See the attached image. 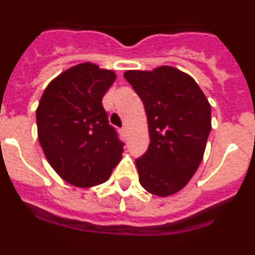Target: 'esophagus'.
<instances>
[{
  "label": "esophagus",
  "instance_id": "obj_1",
  "mask_svg": "<svg viewBox=\"0 0 255 255\" xmlns=\"http://www.w3.org/2000/svg\"><path fill=\"white\" fill-rule=\"evenodd\" d=\"M121 133L123 134V136H126V133H127V128H126V127L122 128V129H121Z\"/></svg>",
  "mask_w": 255,
  "mask_h": 255
}]
</instances>
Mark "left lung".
<instances>
[{
    "label": "left lung",
    "instance_id": "obj_1",
    "mask_svg": "<svg viewBox=\"0 0 255 255\" xmlns=\"http://www.w3.org/2000/svg\"><path fill=\"white\" fill-rule=\"evenodd\" d=\"M124 78L142 100L147 117L150 144L136 159L140 184L155 196L177 193L204 158L210 104L192 76L171 66L129 70Z\"/></svg>",
    "mask_w": 255,
    "mask_h": 255
}]
</instances>
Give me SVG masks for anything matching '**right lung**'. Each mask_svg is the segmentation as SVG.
<instances>
[{
    "label": "right lung",
    "mask_w": 255,
    "mask_h": 255,
    "mask_svg": "<svg viewBox=\"0 0 255 255\" xmlns=\"http://www.w3.org/2000/svg\"><path fill=\"white\" fill-rule=\"evenodd\" d=\"M115 79L111 70L80 63L53 79L38 102L37 134L45 157L75 187L105 183L122 159L124 144L102 106Z\"/></svg>",
    "instance_id": "add662e5"
}]
</instances>
